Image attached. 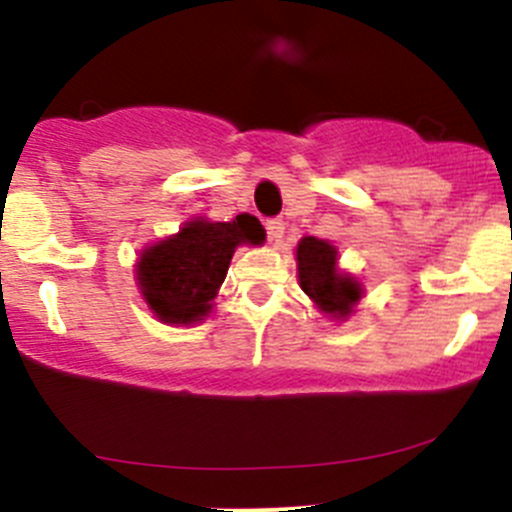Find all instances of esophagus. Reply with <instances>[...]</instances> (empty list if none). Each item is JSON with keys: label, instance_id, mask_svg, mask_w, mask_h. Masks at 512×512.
<instances>
[{"label": "esophagus", "instance_id": "obj_1", "mask_svg": "<svg viewBox=\"0 0 512 512\" xmlns=\"http://www.w3.org/2000/svg\"><path fill=\"white\" fill-rule=\"evenodd\" d=\"M282 235H284V220L279 218L267 220V238H270V242H279L282 240Z\"/></svg>", "mask_w": 512, "mask_h": 512}]
</instances>
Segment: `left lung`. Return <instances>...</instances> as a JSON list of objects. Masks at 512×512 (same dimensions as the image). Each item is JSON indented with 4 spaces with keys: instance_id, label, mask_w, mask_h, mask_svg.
Segmentation results:
<instances>
[{
    "instance_id": "8db88e82",
    "label": "left lung",
    "mask_w": 512,
    "mask_h": 512,
    "mask_svg": "<svg viewBox=\"0 0 512 512\" xmlns=\"http://www.w3.org/2000/svg\"><path fill=\"white\" fill-rule=\"evenodd\" d=\"M294 255H297L299 287L321 314L333 321H346L355 314V306L363 299L365 289L358 277L338 267L336 245L306 235L299 240Z\"/></svg>"
}]
</instances>
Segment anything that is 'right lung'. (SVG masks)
Here are the masks:
<instances>
[{
	"label": "right lung",
	"mask_w": 512,
	"mask_h": 512,
	"mask_svg": "<svg viewBox=\"0 0 512 512\" xmlns=\"http://www.w3.org/2000/svg\"><path fill=\"white\" fill-rule=\"evenodd\" d=\"M265 228L250 213L230 223L196 215L179 233L144 247L134 265L137 289L161 324H201L240 245H262Z\"/></svg>",
	"instance_id": "1"
}]
</instances>
